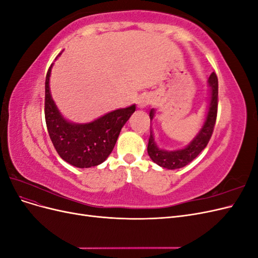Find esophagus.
<instances>
[{
    "instance_id": "34e87169",
    "label": "esophagus",
    "mask_w": 258,
    "mask_h": 258,
    "mask_svg": "<svg viewBox=\"0 0 258 258\" xmlns=\"http://www.w3.org/2000/svg\"><path fill=\"white\" fill-rule=\"evenodd\" d=\"M150 103H151V99L148 96H141L138 99V106L140 108H144Z\"/></svg>"
}]
</instances>
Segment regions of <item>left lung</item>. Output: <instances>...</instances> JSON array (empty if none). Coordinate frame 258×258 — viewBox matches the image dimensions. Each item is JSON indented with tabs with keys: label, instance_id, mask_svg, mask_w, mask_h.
I'll return each mask as SVG.
<instances>
[{
	"label": "left lung",
	"instance_id": "left-lung-1",
	"mask_svg": "<svg viewBox=\"0 0 258 258\" xmlns=\"http://www.w3.org/2000/svg\"><path fill=\"white\" fill-rule=\"evenodd\" d=\"M209 85H210V100L208 105V112L206 116V120L202 124L198 135L192 139V141L182 150L177 151H165L161 150L156 144L154 140L153 131L151 130L150 140H148L147 145V153L151 159L157 163L158 166L174 170L183 168L186 165H188L197 156L205 150L208 145L211 137H212L214 124L216 121V115H217V104H218V82L217 76L213 72L209 77ZM155 111L152 108L150 112V118L151 122L154 118Z\"/></svg>",
	"mask_w": 258,
	"mask_h": 258
}]
</instances>
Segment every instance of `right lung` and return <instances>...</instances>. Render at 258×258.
<instances>
[{"mask_svg":"<svg viewBox=\"0 0 258 258\" xmlns=\"http://www.w3.org/2000/svg\"><path fill=\"white\" fill-rule=\"evenodd\" d=\"M52 64L45 81V120L51 142L60 157L70 165L77 168L96 167L112 153L121 128L136 111V104L107 113L91 122L69 121L61 115L50 95Z\"/></svg>","mask_w":258,"mask_h":258,"instance_id":"add662e5","label":"right lung"}]
</instances>
